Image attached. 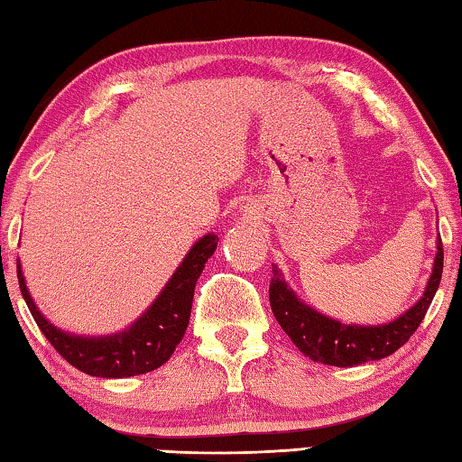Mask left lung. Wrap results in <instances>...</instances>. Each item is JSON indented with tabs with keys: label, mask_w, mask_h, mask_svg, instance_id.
<instances>
[{
	"label": "left lung",
	"mask_w": 462,
	"mask_h": 462,
	"mask_svg": "<svg viewBox=\"0 0 462 462\" xmlns=\"http://www.w3.org/2000/svg\"><path fill=\"white\" fill-rule=\"evenodd\" d=\"M442 267L444 251L442 238L438 234L431 275L421 298L411 309L383 325H347L306 304L283 280L280 267L273 265V277L269 283L271 310L285 335L312 362L347 368V365L383 360L405 346L409 337L417 331L440 285Z\"/></svg>",
	"instance_id": "obj_1"
}]
</instances>
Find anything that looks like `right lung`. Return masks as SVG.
Masks as SVG:
<instances>
[{
  "mask_svg": "<svg viewBox=\"0 0 462 462\" xmlns=\"http://www.w3.org/2000/svg\"><path fill=\"white\" fill-rule=\"evenodd\" d=\"M217 240L214 232H208L197 240L148 310L123 331L113 335L86 337L55 327L34 304L18 261L20 291L42 335L73 368L98 378L145 374L171 360L185 335L191 317L195 283L205 263L216 253Z\"/></svg>",
  "mask_w": 462,
  "mask_h": 462,
  "instance_id": "right-lung-1",
  "label": "right lung"
}]
</instances>
